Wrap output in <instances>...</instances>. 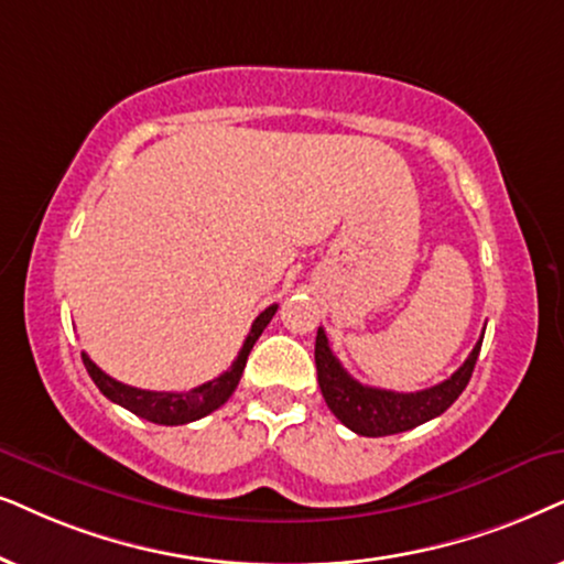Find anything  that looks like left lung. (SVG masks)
Listing matches in <instances>:
<instances>
[{"mask_svg":"<svg viewBox=\"0 0 564 564\" xmlns=\"http://www.w3.org/2000/svg\"><path fill=\"white\" fill-rule=\"evenodd\" d=\"M485 335V333H482ZM482 337L471 348L469 358L454 371L452 377L441 384L423 392H392V389L366 387L350 377L343 369L340 360L329 350L325 329H317V343H314V364H317V381L325 397L327 408L352 433L379 438V435L404 433L410 427H417L427 420L438 417L452 404L459 400V394L467 389L471 371H475Z\"/></svg>","mask_w":564,"mask_h":564,"instance_id":"left-lung-1","label":"left lung"}]
</instances>
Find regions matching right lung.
<instances>
[{
	"label": "right lung",
	"mask_w": 564,
	"mask_h": 564,
	"mask_svg": "<svg viewBox=\"0 0 564 564\" xmlns=\"http://www.w3.org/2000/svg\"><path fill=\"white\" fill-rule=\"evenodd\" d=\"M275 310L278 304H270L265 312H260V317L252 322L250 335L245 337V345L242 350H239V356L235 358V364H231L221 377L206 381V384L195 387L191 392H149V389L129 387L123 384V381H116L112 377H108L100 366L93 364V358H89L87 352H82V360H85V369L89 377H93L97 389H100L110 402L131 410L133 415L144 417L149 423L185 425V423H193V420L206 417L208 412L219 410L221 404L229 400L231 392H235L239 384V379H242L247 356H250L254 340H258L262 329L268 327V322L273 319Z\"/></svg>",
	"instance_id": "right-lung-1"
}]
</instances>
